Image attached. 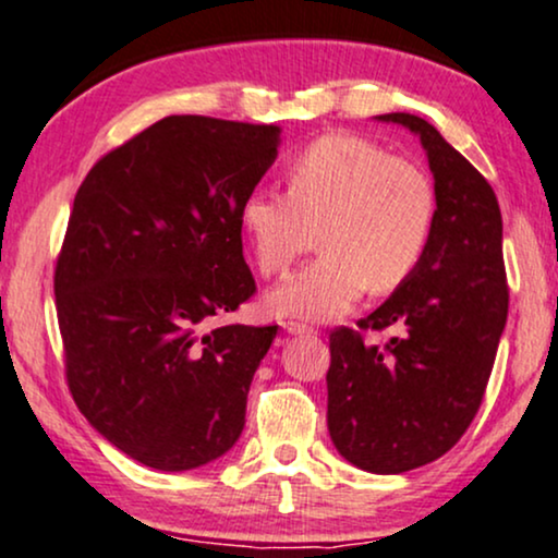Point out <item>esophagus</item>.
Listing matches in <instances>:
<instances>
[{
  "label": "esophagus",
  "mask_w": 558,
  "mask_h": 558,
  "mask_svg": "<svg viewBox=\"0 0 558 558\" xmlns=\"http://www.w3.org/2000/svg\"><path fill=\"white\" fill-rule=\"evenodd\" d=\"M284 331L287 333H294V337H298V333H316V329H313V326L300 324V320H284Z\"/></svg>",
  "instance_id": "obj_1"
}]
</instances>
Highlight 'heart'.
<instances>
[{
    "mask_svg": "<svg viewBox=\"0 0 558 558\" xmlns=\"http://www.w3.org/2000/svg\"><path fill=\"white\" fill-rule=\"evenodd\" d=\"M287 195L253 190L240 225L260 274L287 271L311 247L320 255L268 292L279 318L331 320L360 294H389L415 274L436 225L425 169L360 135H324L287 161Z\"/></svg>",
    "mask_w": 558,
    "mask_h": 558,
    "instance_id": "heart-1",
    "label": "heart"
}]
</instances>
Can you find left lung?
Returning <instances> with one entry per match:
<instances>
[{"instance_id":"8db88e82","label":"left lung","mask_w":558,"mask_h":558,"mask_svg":"<svg viewBox=\"0 0 558 558\" xmlns=\"http://www.w3.org/2000/svg\"><path fill=\"white\" fill-rule=\"evenodd\" d=\"M421 135L436 187V225L415 274L357 329L331 331L329 434L347 462L397 475L438 460L460 441L486 395L507 324L509 287L494 187L421 117L395 111ZM399 325L384 348L365 328Z\"/></svg>"}]
</instances>
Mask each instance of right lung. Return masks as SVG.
I'll list each match as a JSON object with an SVG mask.
<instances>
[{
	"label": "right lung",
	"instance_id": "1",
	"mask_svg": "<svg viewBox=\"0 0 558 558\" xmlns=\"http://www.w3.org/2000/svg\"><path fill=\"white\" fill-rule=\"evenodd\" d=\"M277 124L172 114L94 163L54 268L70 395L141 464L229 451L277 326H211L255 294L240 206L277 159Z\"/></svg>",
	"mask_w": 558,
	"mask_h": 558
}]
</instances>
